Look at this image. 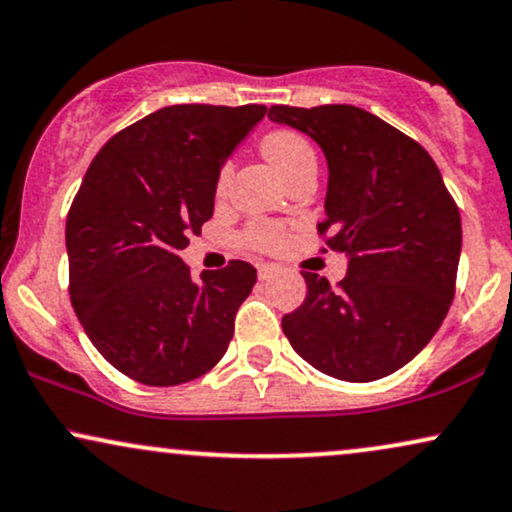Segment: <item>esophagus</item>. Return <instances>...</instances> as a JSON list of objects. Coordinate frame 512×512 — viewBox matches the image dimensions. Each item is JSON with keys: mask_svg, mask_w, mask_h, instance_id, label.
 <instances>
[{"mask_svg": "<svg viewBox=\"0 0 512 512\" xmlns=\"http://www.w3.org/2000/svg\"><path fill=\"white\" fill-rule=\"evenodd\" d=\"M275 273H280V268H277L275 263H258V277H261V280H270Z\"/></svg>", "mask_w": 512, "mask_h": 512, "instance_id": "esophagus-1", "label": "esophagus"}]
</instances>
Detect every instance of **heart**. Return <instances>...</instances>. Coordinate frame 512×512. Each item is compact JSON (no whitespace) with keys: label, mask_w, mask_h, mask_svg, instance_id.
<instances>
[{"label":"heart","mask_w":512,"mask_h":512,"mask_svg":"<svg viewBox=\"0 0 512 512\" xmlns=\"http://www.w3.org/2000/svg\"><path fill=\"white\" fill-rule=\"evenodd\" d=\"M261 149H263V156H266L268 163L273 166V170L282 180L289 178L294 170L315 163L311 144H308L299 132H292V130L270 132L266 140H263ZM227 180H230V166H225L223 173H220L218 192H225ZM282 239H285L282 227L270 225V223H256L246 230V242L256 246V249H277V246L282 244Z\"/></svg>","instance_id":"1"}]
</instances>
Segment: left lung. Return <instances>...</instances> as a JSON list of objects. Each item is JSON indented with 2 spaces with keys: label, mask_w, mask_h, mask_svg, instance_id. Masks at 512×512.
I'll use <instances>...</instances> for the list:
<instances>
[{
  "label": "left lung",
  "mask_w": 512,
  "mask_h": 512,
  "mask_svg": "<svg viewBox=\"0 0 512 512\" xmlns=\"http://www.w3.org/2000/svg\"><path fill=\"white\" fill-rule=\"evenodd\" d=\"M277 125L304 132L327 161V246L346 277L301 273L304 304L282 318L292 349L344 382H372L413 361L444 323L460 261L458 208L418 142L349 104L270 106Z\"/></svg>",
  "instance_id": "1"
}]
</instances>
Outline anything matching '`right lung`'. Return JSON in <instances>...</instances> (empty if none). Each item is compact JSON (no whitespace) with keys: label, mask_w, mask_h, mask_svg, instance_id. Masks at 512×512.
<instances>
[{"label":"right lung","mask_w":512,"mask_h":512,"mask_svg":"<svg viewBox=\"0 0 512 512\" xmlns=\"http://www.w3.org/2000/svg\"><path fill=\"white\" fill-rule=\"evenodd\" d=\"M266 106L178 104L94 156L66 220L71 304L113 368L149 387L197 380L225 356L256 268L189 275L180 251L213 216L220 168Z\"/></svg>","instance_id":"right-lung-1"}]
</instances>
